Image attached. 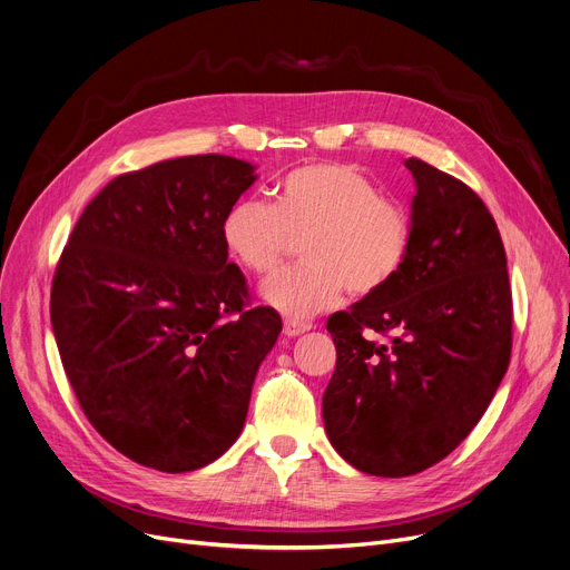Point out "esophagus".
<instances>
[{
    "mask_svg": "<svg viewBox=\"0 0 570 570\" xmlns=\"http://www.w3.org/2000/svg\"><path fill=\"white\" fill-rule=\"evenodd\" d=\"M307 331H312L309 321H297V318H286L284 321V335H288V337H297V335H303Z\"/></svg>",
    "mask_w": 570,
    "mask_h": 570,
    "instance_id": "esophagus-1",
    "label": "esophagus"
}]
</instances>
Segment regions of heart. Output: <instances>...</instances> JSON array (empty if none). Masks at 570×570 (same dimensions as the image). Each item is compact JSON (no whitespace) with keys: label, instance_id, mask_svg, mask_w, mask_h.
I'll return each instance as SVG.
<instances>
[{"label":"heart","instance_id":"heart-1","mask_svg":"<svg viewBox=\"0 0 570 570\" xmlns=\"http://www.w3.org/2000/svg\"><path fill=\"white\" fill-rule=\"evenodd\" d=\"M228 256L265 275L303 239L301 267H286L261 286L277 312L307 318L340 303L344 291L372 297L397 282L413 249L409 209L387 200L374 179L351 164H312L284 175L275 200H235L222 219Z\"/></svg>","mask_w":570,"mask_h":570}]
</instances>
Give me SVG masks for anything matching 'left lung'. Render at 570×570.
Returning <instances> with one entry per match:
<instances>
[{"label":"left lung","mask_w":570,"mask_h":570,"mask_svg":"<svg viewBox=\"0 0 570 570\" xmlns=\"http://www.w3.org/2000/svg\"><path fill=\"white\" fill-rule=\"evenodd\" d=\"M413 249L395 284L327 318L323 423L355 469L402 478L451 455L511 363L513 295L494 217L458 177L406 159ZM379 334L382 340L374 341Z\"/></svg>","instance_id":"left-lung-1"}]
</instances>
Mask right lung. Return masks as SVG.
I'll list each match as a JSON object with an SVG mask.
<instances>
[{"mask_svg":"<svg viewBox=\"0 0 570 570\" xmlns=\"http://www.w3.org/2000/svg\"><path fill=\"white\" fill-rule=\"evenodd\" d=\"M254 179L224 155L125 173L59 256L50 321L65 372L87 421L142 466L183 473L224 455L282 333L273 307H249L219 230Z\"/></svg>","mask_w":570,"mask_h":570,"instance_id":"right-lung-1","label":"right lung"}]
</instances>
